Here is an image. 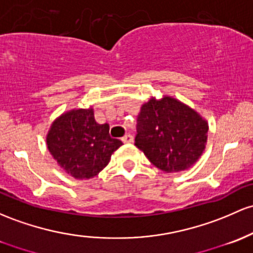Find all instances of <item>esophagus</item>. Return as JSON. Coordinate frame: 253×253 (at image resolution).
Wrapping results in <instances>:
<instances>
[{
    "instance_id": "1",
    "label": "esophagus",
    "mask_w": 253,
    "mask_h": 253,
    "mask_svg": "<svg viewBox=\"0 0 253 253\" xmlns=\"http://www.w3.org/2000/svg\"><path fill=\"white\" fill-rule=\"evenodd\" d=\"M122 141H124V143H132L133 137L131 134H126L124 138H122Z\"/></svg>"
}]
</instances>
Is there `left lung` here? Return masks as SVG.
Instances as JSON below:
<instances>
[{
  "label": "left lung",
  "mask_w": 253,
  "mask_h": 253,
  "mask_svg": "<svg viewBox=\"0 0 253 253\" xmlns=\"http://www.w3.org/2000/svg\"><path fill=\"white\" fill-rule=\"evenodd\" d=\"M208 129L207 121L177 99L151 98L141 105L134 144L155 167L181 171L203 154Z\"/></svg>",
  "instance_id": "1"
}]
</instances>
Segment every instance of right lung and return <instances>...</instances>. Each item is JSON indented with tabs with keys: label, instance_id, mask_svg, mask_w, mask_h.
<instances>
[{
	"label": "right lung",
	"instance_id": "1",
	"mask_svg": "<svg viewBox=\"0 0 253 253\" xmlns=\"http://www.w3.org/2000/svg\"><path fill=\"white\" fill-rule=\"evenodd\" d=\"M52 157L76 179H91L109 163L122 141L109 135V125H99L93 110L78 109L62 114L46 135Z\"/></svg>",
	"mask_w": 253,
	"mask_h": 253
}]
</instances>
